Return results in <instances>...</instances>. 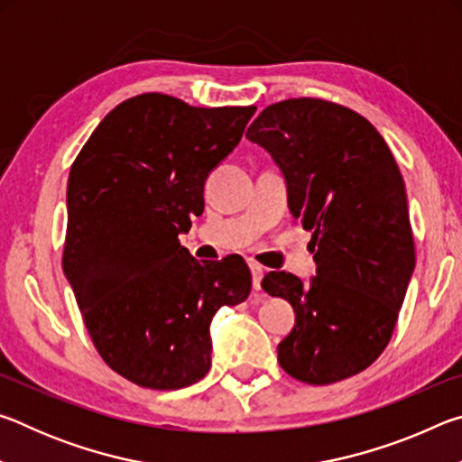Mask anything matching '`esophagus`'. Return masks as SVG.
<instances>
[{
  "label": "esophagus",
  "instance_id": "esophagus-1",
  "mask_svg": "<svg viewBox=\"0 0 462 462\" xmlns=\"http://www.w3.org/2000/svg\"><path fill=\"white\" fill-rule=\"evenodd\" d=\"M250 273H253V287H254V291H261V279L264 275V269L261 267V264L250 263Z\"/></svg>",
  "mask_w": 462,
  "mask_h": 462
}]
</instances>
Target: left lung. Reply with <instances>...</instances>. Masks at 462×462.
Returning <instances> with one entry per match:
<instances>
[{
  "label": "left lung",
  "mask_w": 462,
  "mask_h": 462,
  "mask_svg": "<svg viewBox=\"0 0 462 462\" xmlns=\"http://www.w3.org/2000/svg\"><path fill=\"white\" fill-rule=\"evenodd\" d=\"M246 138L277 162L289 209L318 246L310 283L285 271L261 283L295 311L279 365L310 385L353 377L385 350L416 267L400 167L369 120L326 99L264 107Z\"/></svg>",
  "instance_id": "left-lung-1"
}]
</instances>
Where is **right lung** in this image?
<instances>
[{"mask_svg":"<svg viewBox=\"0 0 462 462\" xmlns=\"http://www.w3.org/2000/svg\"><path fill=\"white\" fill-rule=\"evenodd\" d=\"M254 112L143 93L99 122L69 173L62 271L99 356L140 387L206 377L212 318L250 293L242 256L198 263L179 234Z\"/></svg>","mask_w":462,"mask_h":462,"instance_id":"1","label":"right lung"}]
</instances>
